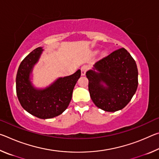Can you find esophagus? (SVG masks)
I'll list each match as a JSON object with an SVG mask.
<instances>
[{
    "label": "esophagus",
    "mask_w": 159,
    "mask_h": 159,
    "mask_svg": "<svg viewBox=\"0 0 159 159\" xmlns=\"http://www.w3.org/2000/svg\"><path fill=\"white\" fill-rule=\"evenodd\" d=\"M88 69H89V66H88V65H83L81 66V68H80V71H81L82 76H84L86 73V71L88 70Z\"/></svg>",
    "instance_id": "esophagus-1"
}]
</instances>
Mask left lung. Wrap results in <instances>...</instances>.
Segmentation results:
<instances>
[{"instance_id": "left-lung-1", "label": "left lung", "mask_w": 159, "mask_h": 159, "mask_svg": "<svg viewBox=\"0 0 159 159\" xmlns=\"http://www.w3.org/2000/svg\"><path fill=\"white\" fill-rule=\"evenodd\" d=\"M95 69L98 72L94 71ZM86 76L89 80L88 90L94 104L109 112L124 108L138 85L136 62L123 48L113 51L97 61L94 70L86 72Z\"/></svg>"}]
</instances>
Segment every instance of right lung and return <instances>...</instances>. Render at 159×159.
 <instances>
[{
	"label": "right lung",
	"instance_id": "obj_1",
	"mask_svg": "<svg viewBox=\"0 0 159 159\" xmlns=\"http://www.w3.org/2000/svg\"><path fill=\"white\" fill-rule=\"evenodd\" d=\"M39 47L21 61L16 77V92L21 107L39 118H51L65 111L71 100L72 93L80 76V70L71 76L60 78L43 90L34 88L29 76L42 52Z\"/></svg>",
	"mask_w": 159,
	"mask_h": 159
}]
</instances>
